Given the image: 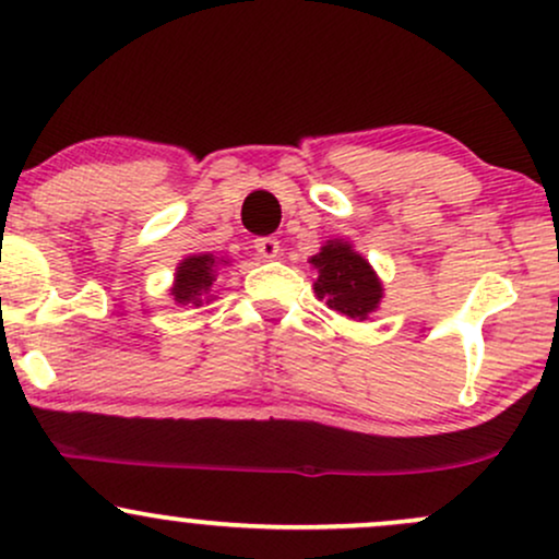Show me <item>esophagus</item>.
<instances>
[{
  "mask_svg": "<svg viewBox=\"0 0 559 559\" xmlns=\"http://www.w3.org/2000/svg\"><path fill=\"white\" fill-rule=\"evenodd\" d=\"M254 249H258V254H262L265 260L278 258V252H281L278 239H275V236H262V239L254 241Z\"/></svg>",
  "mask_w": 559,
  "mask_h": 559,
  "instance_id": "34e87169",
  "label": "esophagus"
}]
</instances>
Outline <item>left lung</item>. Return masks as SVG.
Listing matches in <instances>:
<instances>
[{
    "mask_svg": "<svg viewBox=\"0 0 559 559\" xmlns=\"http://www.w3.org/2000/svg\"><path fill=\"white\" fill-rule=\"evenodd\" d=\"M310 262L318 271V299H325V305L338 316L365 320L378 310L383 297L381 281L370 262L357 254L349 241H325V247Z\"/></svg>",
    "mask_w": 559,
    "mask_h": 559,
    "instance_id": "left-lung-1",
    "label": "left lung"
}]
</instances>
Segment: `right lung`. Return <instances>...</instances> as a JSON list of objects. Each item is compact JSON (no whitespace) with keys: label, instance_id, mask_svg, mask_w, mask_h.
<instances>
[{"label":"right lung","instance_id":"1","mask_svg":"<svg viewBox=\"0 0 559 559\" xmlns=\"http://www.w3.org/2000/svg\"><path fill=\"white\" fill-rule=\"evenodd\" d=\"M226 260H215L213 254H191L178 262L176 267V284H173L170 294L176 297L178 305H202V299L213 297V288L217 265Z\"/></svg>","mask_w":559,"mask_h":559}]
</instances>
